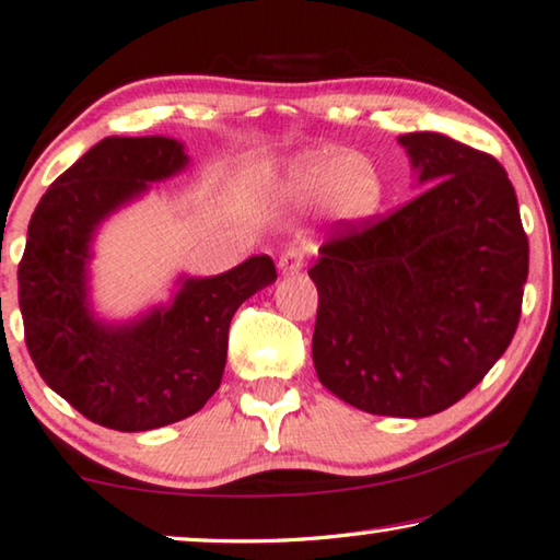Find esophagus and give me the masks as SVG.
<instances>
[{"label":"esophagus","mask_w":560,"mask_h":560,"mask_svg":"<svg viewBox=\"0 0 560 560\" xmlns=\"http://www.w3.org/2000/svg\"><path fill=\"white\" fill-rule=\"evenodd\" d=\"M303 262H305L303 249H300V247H290V249H285V253L280 255L278 267H280L282 275H293V272L303 270Z\"/></svg>","instance_id":"esophagus-1"}]
</instances>
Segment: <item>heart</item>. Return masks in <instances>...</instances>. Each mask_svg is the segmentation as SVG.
I'll return each mask as SVG.
<instances>
[{"label": "heart", "mask_w": 560, "mask_h": 560, "mask_svg": "<svg viewBox=\"0 0 560 560\" xmlns=\"http://www.w3.org/2000/svg\"><path fill=\"white\" fill-rule=\"evenodd\" d=\"M282 205H320L330 220L359 226L374 220L384 205V179L369 159L338 149L300 153L272 184Z\"/></svg>", "instance_id": "obj_1"}]
</instances>
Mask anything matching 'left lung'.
Wrapping results in <instances>:
<instances>
[{"mask_svg": "<svg viewBox=\"0 0 560 560\" xmlns=\"http://www.w3.org/2000/svg\"><path fill=\"white\" fill-rule=\"evenodd\" d=\"M417 184L378 222L318 249L313 363L320 384L381 417H432L495 366L521 320L528 237L490 153L442 133H404Z\"/></svg>", "mask_w": 560, "mask_h": 560, "instance_id": "obj_1", "label": "left lung"}]
</instances>
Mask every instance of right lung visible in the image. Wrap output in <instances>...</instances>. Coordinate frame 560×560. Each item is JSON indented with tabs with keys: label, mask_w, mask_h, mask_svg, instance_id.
Returning a JSON list of instances; mask_svg holds the SVG:
<instances>
[{
	"label": "right lung",
	"mask_w": 560,
	"mask_h": 560,
	"mask_svg": "<svg viewBox=\"0 0 560 560\" xmlns=\"http://www.w3.org/2000/svg\"><path fill=\"white\" fill-rule=\"evenodd\" d=\"M189 164L168 136H108L52 182L18 270L24 340L45 384L95 424L145 432L197 415L222 384L237 307L278 280L267 255L176 280L168 303L110 323L91 303L93 240L118 209Z\"/></svg>",
	"instance_id": "right-lung-1"
}]
</instances>
